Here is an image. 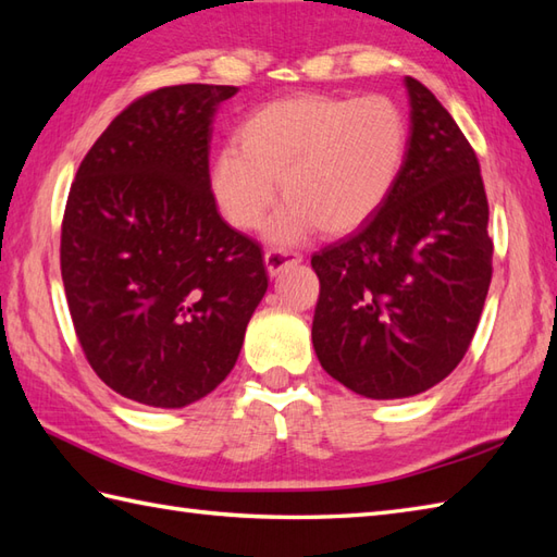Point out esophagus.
<instances>
[{
  "mask_svg": "<svg viewBox=\"0 0 557 557\" xmlns=\"http://www.w3.org/2000/svg\"><path fill=\"white\" fill-rule=\"evenodd\" d=\"M301 263V253L292 251V248L285 246H275V248H268L265 251V268L270 275H280L282 270L289 268V265H297Z\"/></svg>",
  "mask_w": 557,
  "mask_h": 557,
  "instance_id": "obj_1",
  "label": "esophagus"
}]
</instances>
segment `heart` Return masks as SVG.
Returning a JSON list of instances; mask_svg holds the SVG:
<instances>
[{
	"label": "heart",
	"mask_w": 557,
	"mask_h": 557,
	"mask_svg": "<svg viewBox=\"0 0 557 557\" xmlns=\"http://www.w3.org/2000/svg\"><path fill=\"white\" fill-rule=\"evenodd\" d=\"M236 140L239 146H224L210 170L222 215L236 230L260 227L280 180L289 200L270 236L292 242L313 227L347 234L375 215L405 164L409 122L383 92H299L253 110Z\"/></svg>",
	"instance_id": "obj_1"
}]
</instances>
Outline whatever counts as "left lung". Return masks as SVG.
Returning a JSON list of instances; mask_svg holds the SVG:
<instances>
[{"label": "left lung", "mask_w": 557, "mask_h": 557, "mask_svg": "<svg viewBox=\"0 0 557 557\" xmlns=\"http://www.w3.org/2000/svg\"><path fill=\"white\" fill-rule=\"evenodd\" d=\"M411 136L397 184L357 232L313 253V349L351 393H425L465 359L493 275L488 198L474 148L407 76Z\"/></svg>", "instance_id": "8db88e82"}]
</instances>
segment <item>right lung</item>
<instances>
[{"label":"right lung","instance_id":"1","mask_svg":"<svg viewBox=\"0 0 557 557\" xmlns=\"http://www.w3.org/2000/svg\"><path fill=\"white\" fill-rule=\"evenodd\" d=\"M234 92H146L92 144L66 198L59 260L76 337L100 381L138 405L212 393L268 289L258 242L210 191L212 114Z\"/></svg>","mask_w":557,"mask_h":557}]
</instances>
